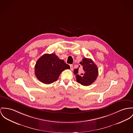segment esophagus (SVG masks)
<instances>
[{
	"label": "esophagus",
	"mask_w": 133,
	"mask_h": 133,
	"mask_svg": "<svg viewBox=\"0 0 133 133\" xmlns=\"http://www.w3.org/2000/svg\"><path fill=\"white\" fill-rule=\"evenodd\" d=\"M70 69H71V70H73V65H71V64H70Z\"/></svg>",
	"instance_id": "1"
}]
</instances>
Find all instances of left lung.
Returning a JSON list of instances; mask_svg holds the SVG:
<instances>
[{
    "label": "left lung",
    "mask_w": 133,
    "mask_h": 133,
    "mask_svg": "<svg viewBox=\"0 0 133 133\" xmlns=\"http://www.w3.org/2000/svg\"><path fill=\"white\" fill-rule=\"evenodd\" d=\"M79 64L82 69L79 71V68H78L73 72L76 75V81L83 85H89L97 78L98 75V67L92 60L86 58H84Z\"/></svg>",
    "instance_id": "obj_1"
}]
</instances>
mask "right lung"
Returning a JSON list of instances; mask_svg holds the SVG:
<instances>
[{"label":"right lung","instance_id":"right-lung-1","mask_svg":"<svg viewBox=\"0 0 133 133\" xmlns=\"http://www.w3.org/2000/svg\"><path fill=\"white\" fill-rule=\"evenodd\" d=\"M70 66L55 54H45L41 57L35 66V74L42 83L50 84L58 79L62 72Z\"/></svg>","mask_w":133,"mask_h":133}]
</instances>
